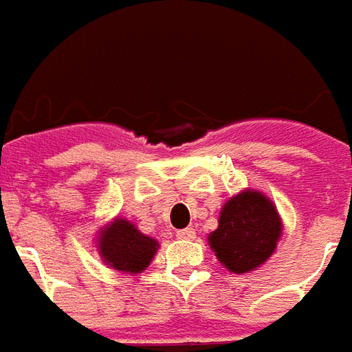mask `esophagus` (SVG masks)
<instances>
[{"label": "esophagus", "mask_w": 352, "mask_h": 352, "mask_svg": "<svg viewBox=\"0 0 352 352\" xmlns=\"http://www.w3.org/2000/svg\"><path fill=\"white\" fill-rule=\"evenodd\" d=\"M177 237H179V239H194V237H196V230L194 228L177 230Z\"/></svg>", "instance_id": "1"}]
</instances>
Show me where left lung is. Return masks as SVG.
Wrapping results in <instances>:
<instances>
[{
    "label": "left lung",
    "mask_w": 352,
    "mask_h": 352,
    "mask_svg": "<svg viewBox=\"0 0 352 352\" xmlns=\"http://www.w3.org/2000/svg\"><path fill=\"white\" fill-rule=\"evenodd\" d=\"M280 237L277 209L260 192H241L222 207L209 245L230 272L247 273L272 256Z\"/></svg>",
    "instance_id": "left-lung-1"
}]
</instances>
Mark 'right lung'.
<instances>
[{"mask_svg": "<svg viewBox=\"0 0 352 352\" xmlns=\"http://www.w3.org/2000/svg\"><path fill=\"white\" fill-rule=\"evenodd\" d=\"M100 254L111 267L118 272L139 273L151 264L158 241L141 234L131 222L116 219L101 232Z\"/></svg>", "mask_w": 352, "mask_h": 352, "instance_id": "1", "label": "right lung"}]
</instances>
